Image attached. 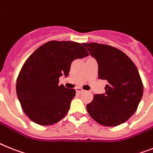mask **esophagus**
Instances as JSON below:
<instances>
[{
    "label": "esophagus",
    "instance_id": "34e87169",
    "mask_svg": "<svg viewBox=\"0 0 153 153\" xmlns=\"http://www.w3.org/2000/svg\"><path fill=\"white\" fill-rule=\"evenodd\" d=\"M75 90H76L77 93H82V92H84V90H83L82 88H75Z\"/></svg>",
    "mask_w": 153,
    "mask_h": 153
}]
</instances>
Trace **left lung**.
Returning <instances> with one entry per match:
<instances>
[{
  "mask_svg": "<svg viewBox=\"0 0 153 153\" xmlns=\"http://www.w3.org/2000/svg\"><path fill=\"white\" fill-rule=\"evenodd\" d=\"M98 64V76L106 80L105 93L96 94L86 106L91 117L103 126L124 123L137 110L143 85L135 65L124 52L109 45L82 43Z\"/></svg>",
  "mask_w": 153,
  "mask_h": 153,
  "instance_id": "8db88e82",
  "label": "left lung"
}]
</instances>
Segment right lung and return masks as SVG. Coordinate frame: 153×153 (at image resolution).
<instances>
[{
  "label": "right lung",
  "mask_w": 153,
  "mask_h": 153,
  "mask_svg": "<svg viewBox=\"0 0 153 153\" xmlns=\"http://www.w3.org/2000/svg\"><path fill=\"white\" fill-rule=\"evenodd\" d=\"M88 55L81 43L50 41L27 59L19 74L16 92L23 111L39 125H51L66 116L75 90L59 85V78L68 76L75 59Z\"/></svg>",
  "instance_id": "obj_1"
}]
</instances>
